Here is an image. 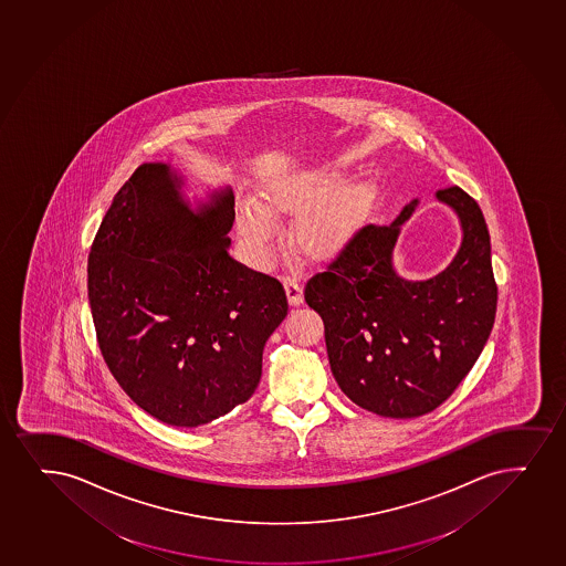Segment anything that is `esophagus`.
<instances>
[{
    "label": "esophagus",
    "instance_id": "esophagus-1",
    "mask_svg": "<svg viewBox=\"0 0 566 566\" xmlns=\"http://www.w3.org/2000/svg\"><path fill=\"white\" fill-rule=\"evenodd\" d=\"M284 287H286L287 301L290 305H301L303 303V286H301L300 279L295 274L284 276Z\"/></svg>",
    "mask_w": 566,
    "mask_h": 566
}]
</instances>
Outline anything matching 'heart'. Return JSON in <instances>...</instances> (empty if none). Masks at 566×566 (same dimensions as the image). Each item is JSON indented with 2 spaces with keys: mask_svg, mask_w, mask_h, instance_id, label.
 Segmentation results:
<instances>
[{
  "mask_svg": "<svg viewBox=\"0 0 566 566\" xmlns=\"http://www.w3.org/2000/svg\"><path fill=\"white\" fill-rule=\"evenodd\" d=\"M339 174L306 170L269 184L263 199L276 210H301L295 220V240L306 252L324 253L339 247L353 233L366 212L369 189L346 187L335 191ZM237 229L255 265H265L273 255L279 216L258 199L240 200Z\"/></svg>",
  "mask_w": 566,
  "mask_h": 566,
  "instance_id": "b5f03b06",
  "label": "heart"
}]
</instances>
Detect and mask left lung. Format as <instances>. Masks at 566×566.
Segmentation results:
<instances>
[{"mask_svg":"<svg viewBox=\"0 0 566 566\" xmlns=\"http://www.w3.org/2000/svg\"><path fill=\"white\" fill-rule=\"evenodd\" d=\"M436 199L459 216L462 244L451 265L428 280L401 279L392 265L399 227L366 226L305 286L324 319L327 358L356 406L390 419L433 411L470 373L491 335L499 287L491 237L478 202L460 187Z\"/></svg>","mask_w":566,"mask_h":566,"instance_id":"8db88e82","label":"left lung"}]
</instances>
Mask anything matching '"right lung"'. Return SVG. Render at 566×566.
<instances>
[{
  "instance_id": "1",
  "label": "right lung",
  "mask_w": 566,
  "mask_h": 566,
  "mask_svg": "<svg viewBox=\"0 0 566 566\" xmlns=\"http://www.w3.org/2000/svg\"><path fill=\"white\" fill-rule=\"evenodd\" d=\"M163 163L136 168L88 253V303L109 371L136 406L195 428L252 398L286 318L279 280L229 255L231 189L193 212Z\"/></svg>"
}]
</instances>
